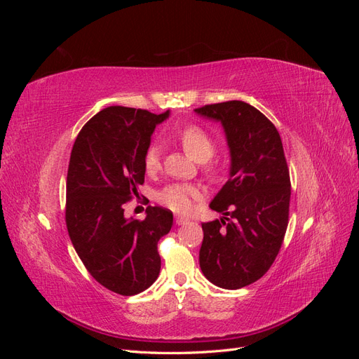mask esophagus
Wrapping results in <instances>:
<instances>
[{
  "instance_id": "34e87169",
  "label": "esophagus",
  "mask_w": 359,
  "mask_h": 359,
  "mask_svg": "<svg viewBox=\"0 0 359 359\" xmlns=\"http://www.w3.org/2000/svg\"><path fill=\"white\" fill-rule=\"evenodd\" d=\"M189 222V219H186V217H175V223L177 224H184V223H187Z\"/></svg>"
}]
</instances>
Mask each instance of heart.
Listing matches in <instances>:
<instances>
[{
	"label": "heart",
	"instance_id": "obj_1",
	"mask_svg": "<svg viewBox=\"0 0 359 359\" xmlns=\"http://www.w3.org/2000/svg\"><path fill=\"white\" fill-rule=\"evenodd\" d=\"M182 148L187 151L196 161H202V169L210 177H214L217 172L215 163L210 158L215 153V144L212 137L199 126H189L180 133ZM161 166V148L158 144H151L144 154V168L149 175H154ZM201 198V189L187 182H172L157 194V201L165 205L166 208L189 214L193 210L194 201Z\"/></svg>",
	"mask_w": 359,
	"mask_h": 359
}]
</instances>
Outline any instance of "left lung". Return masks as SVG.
I'll use <instances>...</instances> for the list:
<instances>
[{"mask_svg": "<svg viewBox=\"0 0 359 359\" xmlns=\"http://www.w3.org/2000/svg\"><path fill=\"white\" fill-rule=\"evenodd\" d=\"M198 114L219 119L231 148V178L210 208L227 217L202 224L199 264L223 289H241L266 274L283 244L290 177L276 126L252 104H205Z\"/></svg>", "mask_w": 359, "mask_h": 359, "instance_id": "left-lung-1", "label": "left lung"}]
</instances>
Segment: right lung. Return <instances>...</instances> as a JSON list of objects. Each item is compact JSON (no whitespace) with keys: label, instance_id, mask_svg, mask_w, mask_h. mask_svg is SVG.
Listing matches in <instances>:
<instances>
[{"label":"right lung","instance_id":"obj_1","mask_svg":"<svg viewBox=\"0 0 359 359\" xmlns=\"http://www.w3.org/2000/svg\"><path fill=\"white\" fill-rule=\"evenodd\" d=\"M168 116L109 106L86 123L72 148L66 186V224L86 271L107 290L132 297L154 283L161 260L157 244L173 215L148 206L144 220L126 219L124 206L139 198L144 154L156 124Z\"/></svg>","mask_w":359,"mask_h":359}]
</instances>
